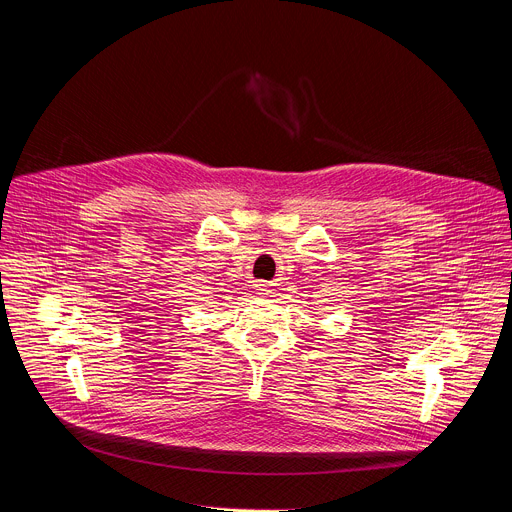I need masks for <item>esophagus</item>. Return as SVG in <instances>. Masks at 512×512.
<instances>
[{"label":"esophagus","instance_id":"1","mask_svg":"<svg viewBox=\"0 0 512 512\" xmlns=\"http://www.w3.org/2000/svg\"><path fill=\"white\" fill-rule=\"evenodd\" d=\"M257 291H259V293H261V295H265V291H267V289H265V287H263V285H259V287H257Z\"/></svg>","mask_w":512,"mask_h":512}]
</instances>
